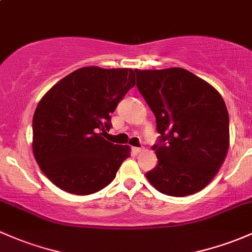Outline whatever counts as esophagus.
<instances>
[{
	"instance_id": "obj_1",
	"label": "esophagus",
	"mask_w": 252,
	"mask_h": 252,
	"mask_svg": "<svg viewBox=\"0 0 252 252\" xmlns=\"http://www.w3.org/2000/svg\"><path fill=\"white\" fill-rule=\"evenodd\" d=\"M132 150H133V153L139 154L140 151H142V148H132Z\"/></svg>"
}]
</instances>
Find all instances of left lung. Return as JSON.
I'll use <instances>...</instances> for the list:
<instances>
[{"label": "left lung", "mask_w": 252, "mask_h": 252, "mask_svg": "<svg viewBox=\"0 0 252 252\" xmlns=\"http://www.w3.org/2000/svg\"><path fill=\"white\" fill-rule=\"evenodd\" d=\"M137 88L156 118L158 163L147 173L159 192L184 197L212 181L228 150L229 118L220 94L184 68L134 69Z\"/></svg>", "instance_id": "left-lung-1"}]
</instances>
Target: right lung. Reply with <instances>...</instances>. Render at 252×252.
<instances>
[{
  "label": "right lung",
  "mask_w": 252,
  "mask_h": 252,
  "mask_svg": "<svg viewBox=\"0 0 252 252\" xmlns=\"http://www.w3.org/2000/svg\"><path fill=\"white\" fill-rule=\"evenodd\" d=\"M136 85L128 68L83 67L44 94L32 120L33 155L61 190L91 194L112 183L129 148L105 140L110 118Z\"/></svg>",
  "instance_id": "add662e5"
}]
</instances>
